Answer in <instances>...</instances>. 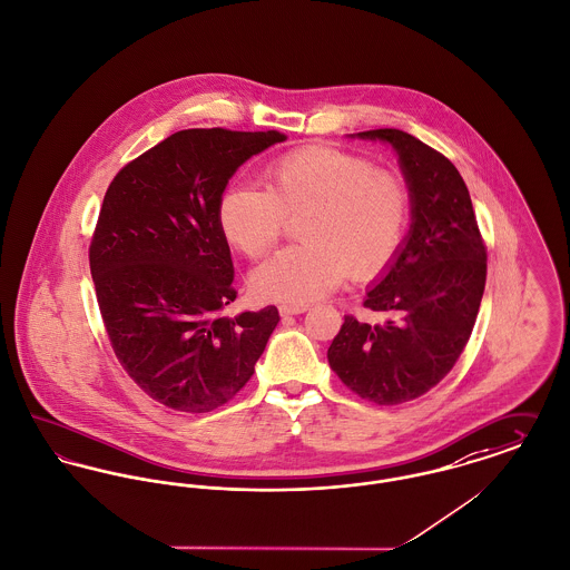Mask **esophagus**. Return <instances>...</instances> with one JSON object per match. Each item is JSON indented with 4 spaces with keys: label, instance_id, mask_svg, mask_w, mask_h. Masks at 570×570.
<instances>
[{
    "label": "esophagus",
    "instance_id": "34e87169",
    "mask_svg": "<svg viewBox=\"0 0 570 570\" xmlns=\"http://www.w3.org/2000/svg\"><path fill=\"white\" fill-rule=\"evenodd\" d=\"M308 306H311L308 303L281 304L278 311H281V315H298V313L308 311Z\"/></svg>",
    "mask_w": 570,
    "mask_h": 570
}]
</instances>
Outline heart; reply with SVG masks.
I'll return each mask as SVG.
<instances>
[{
    "label": "heart",
    "mask_w": 570,
    "mask_h": 570,
    "mask_svg": "<svg viewBox=\"0 0 570 570\" xmlns=\"http://www.w3.org/2000/svg\"><path fill=\"white\" fill-rule=\"evenodd\" d=\"M296 218L303 242L253 274L255 292L267 301L308 303L347 274L354 281L379 276L402 246L409 190L400 175L361 155L304 147L269 164L266 190L230 186L218 203L228 244L250 259L264 257Z\"/></svg>",
    "instance_id": "obj_1"
}]
</instances>
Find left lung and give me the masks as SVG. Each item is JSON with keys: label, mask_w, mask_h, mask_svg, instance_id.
<instances>
[{"label": "left lung", "mask_w": 570, "mask_h": 570, "mask_svg": "<svg viewBox=\"0 0 570 570\" xmlns=\"http://www.w3.org/2000/svg\"><path fill=\"white\" fill-rule=\"evenodd\" d=\"M389 142L411 191L413 225L363 306L380 324L345 315L328 347L331 370L358 397L395 406L445 379L471 337L484 285L487 246L454 164L400 129H370Z\"/></svg>", "instance_id": "8db88e82"}]
</instances>
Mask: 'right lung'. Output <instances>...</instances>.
Segmentation results:
<instances>
[{"instance_id":"obj_1","label":"right lung","mask_w":570,"mask_h":570,"mask_svg":"<svg viewBox=\"0 0 570 570\" xmlns=\"http://www.w3.org/2000/svg\"><path fill=\"white\" fill-rule=\"evenodd\" d=\"M281 131L184 129L118 170L88 259L116 358L155 402L209 413L237 395L278 324L237 298L218 203L233 173Z\"/></svg>"}]
</instances>
